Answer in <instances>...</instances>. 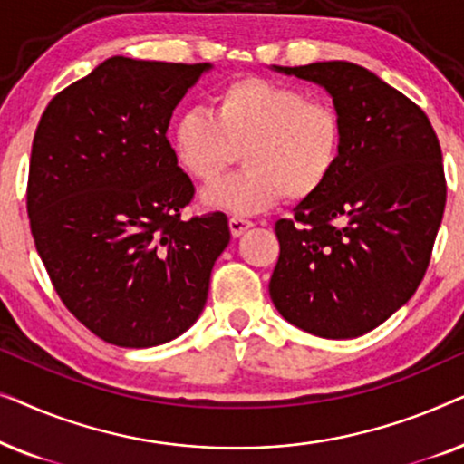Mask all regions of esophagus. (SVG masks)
<instances>
[{
  "instance_id": "1",
  "label": "esophagus",
  "mask_w": 464,
  "mask_h": 464,
  "mask_svg": "<svg viewBox=\"0 0 464 464\" xmlns=\"http://www.w3.org/2000/svg\"><path fill=\"white\" fill-rule=\"evenodd\" d=\"M251 226H253V221L240 218V215H232V218H230V232H232V237H240V234H243L245 230H249Z\"/></svg>"
}]
</instances>
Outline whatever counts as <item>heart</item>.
<instances>
[{
  "label": "heart",
  "instance_id": "1",
  "mask_svg": "<svg viewBox=\"0 0 464 464\" xmlns=\"http://www.w3.org/2000/svg\"><path fill=\"white\" fill-rule=\"evenodd\" d=\"M170 143L179 167L211 186L245 156V170L205 192L208 207L251 215L287 196L308 200L338 169L344 120L334 103L302 88L245 75L215 94V116L188 107L177 116Z\"/></svg>",
  "mask_w": 464,
  "mask_h": 464
}]
</instances>
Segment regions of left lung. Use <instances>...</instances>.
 Returning a JSON list of instances; mask_svg holds the SVG:
<instances>
[{
    "instance_id": "8db88e82",
    "label": "left lung",
    "mask_w": 464,
    "mask_h": 464,
    "mask_svg": "<svg viewBox=\"0 0 464 464\" xmlns=\"http://www.w3.org/2000/svg\"><path fill=\"white\" fill-rule=\"evenodd\" d=\"M321 84L344 120L327 186L278 219L270 278L278 313L319 338H357L414 295L446 208L441 148L427 113L346 61L276 67Z\"/></svg>"
}]
</instances>
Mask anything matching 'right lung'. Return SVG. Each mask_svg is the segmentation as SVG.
Listing matches in <instances>:
<instances>
[{
  "instance_id": "1",
  "label": "right lung",
  "mask_w": 464,
  "mask_h": 464,
  "mask_svg": "<svg viewBox=\"0 0 464 464\" xmlns=\"http://www.w3.org/2000/svg\"><path fill=\"white\" fill-rule=\"evenodd\" d=\"M208 63L111 56L50 101L31 145L27 213L53 287L122 348L177 338L207 304L226 213L183 219L194 183L167 129Z\"/></svg>"
}]
</instances>
